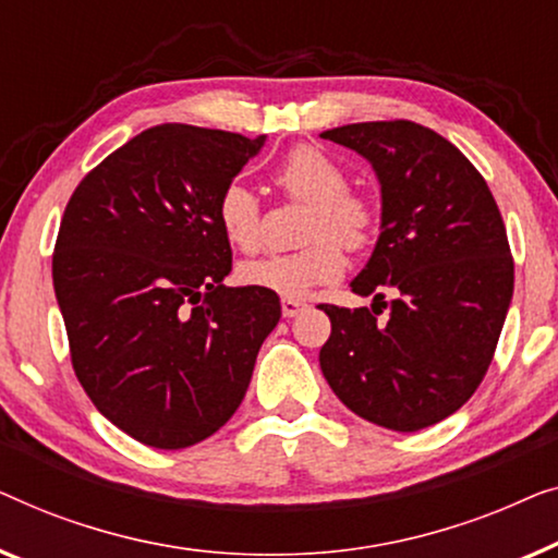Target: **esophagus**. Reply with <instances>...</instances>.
Wrapping results in <instances>:
<instances>
[{
    "mask_svg": "<svg viewBox=\"0 0 558 558\" xmlns=\"http://www.w3.org/2000/svg\"><path fill=\"white\" fill-rule=\"evenodd\" d=\"M280 308H282V316L293 318V316H298V313H301V311L305 308V303L298 301V298H282Z\"/></svg>",
    "mask_w": 558,
    "mask_h": 558,
    "instance_id": "34e87169",
    "label": "esophagus"
}]
</instances>
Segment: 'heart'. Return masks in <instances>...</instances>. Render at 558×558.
Segmentation results:
<instances>
[{
    "instance_id": "obj_1",
    "label": "heart",
    "mask_w": 558,
    "mask_h": 558,
    "mask_svg": "<svg viewBox=\"0 0 558 558\" xmlns=\"http://www.w3.org/2000/svg\"><path fill=\"white\" fill-rule=\"evenodd\" d=\"M276 184L290 197L313 204L305 230L313 242L295 253L250 260L240 268V278L245 286L282 298H303L313 288L341 278L347 255L338 240L347 247L364 245L374 230V209L364 197L347 192V171L316 146H295L280 161ZM217 225L232 247L242 253L260 250L263 209L247 184L230 182L219 192Z\"/></svg>"
}]
</instances>
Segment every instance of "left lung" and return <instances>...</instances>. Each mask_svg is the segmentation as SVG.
Segmentation results:
<instances>
[{"instance_id":"1","label":"left lung","mask_w":558,"mask_h":558,"mask_svg":"<svg viewBox=\"0 0 558 558\" xmlns=\"http://www.w3.org/2000/svg\"><path fill=\"white\" fill-rule=\"evenodd\" d=\"M320 138L364 156L381 186L379 240L351 280L374 303L320 305L331 318L320 372L359 417L417 433L458 412L493 361L513 298L504 217L473 163L433 129L368 121Z\"/></svg>"}]
</instances>
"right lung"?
<instances>
[{
  "mask_svg": "<svg viewBox=\"0 0 558 558\" xmlns=\"http://www.w3.org/2000/svg\"><path fill=\"white\" fill-rule=\"evenodd\" d=\"M265 136L163 123L77 184L52 286L85 395L138 442L182 450L238 412L280 298L227 288L232 250L219 192Z\"/></svg>",
  "mask_w": 558,
  "mask_h": 558,
  "instance_id": "obj_1",
  "label": "right lung"
}]
</instances>
